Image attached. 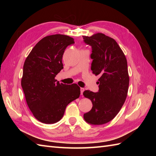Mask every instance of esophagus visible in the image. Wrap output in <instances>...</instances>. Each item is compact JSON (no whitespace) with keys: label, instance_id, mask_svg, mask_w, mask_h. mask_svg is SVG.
Wrapping results in <instances>:
<instances>
[{"label":"esophagus","instance_id":"34e87169","mask_svg":"<svg viewBox=\"0 0 156 156\" xmlns=\"http://www.w3.org/2000/svg\"><path fill=\"white\" fill-rule=\"evenodd\" d=\"M85 90V89L84 88H80V93H81V95L83 94V92Z\"/></svg>","mask_w":156,"mask_h":156}]
</instances>
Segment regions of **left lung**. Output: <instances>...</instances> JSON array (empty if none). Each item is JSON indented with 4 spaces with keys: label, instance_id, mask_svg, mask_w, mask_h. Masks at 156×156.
I'll list each match as a JSON object with an SVG mask.
<instances>
[{
    "label": "left lung",
    "instance_id": "8db88e82",
    "mask_svg": "<svg viewBox=\"0 0 156 156\" xmlns=\"http://www.w3.org/2000/svg\"><path fill=\"white\" fill-rule=\"evenodd\" d=\"M82 37L85 44L92 47V73L101 76L98 92H83L92 103L84 119L91 125H102L115 117L127 98L129 84L127 59L117 43L108 36L98 33Z\"/></svg>",
    "mask_w": 156,
    "mask_h": 156
}]
</instances>
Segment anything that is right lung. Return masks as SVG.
<instances>
[{
    "instance_id": "right-lung-1",
    "label": "right lung",
    "mask_w": 156,
    "mask_h": 156,
    "mask_svg": "<svg viewBox=\"0 0 156 156\" xmlns=\"http://www.w3.org/2000/svg\"><path fill=\"white\" fill-rule=\"evenodd\" d=\"M73 44L74 39L68 35L46 36L25 61L21 87L26 102L34 117L44 123L59 121L67 105L80 97L77 84H59L55 79L64 68L62 59L66 48Z\"/></svg>"
}]
</instances>
